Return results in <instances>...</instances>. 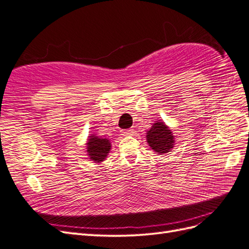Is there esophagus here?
<instances>
[{"mask_svg":"<svg viewBox=\"0 0 249 249\" xmlns=\"http://www.w3.org/2000/svg\"><path fill=\"white\" fill-rule=\"evenodd\" d=\"M133 129H129V130H123L122 133L123 135H132L133 134Z\"/></svg>","mask_w":249,"mask_h":249,"instance_id":"obj_1","label":"esophagus"}]
</instances>
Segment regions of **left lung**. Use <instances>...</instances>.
Instances as JSON below:
<instances>
[{"instance_id": "8db88e82", "label": "left lung", "mask_w": 249, "mask_h": 249, "mask_svg": "<svg viewBox=\"0 0 249 249\" xmlns=\"http://www.w3.org/2000/svg\"><path fill=\"white\" fill-rule=\"evenodd\" d=\"M146 140L152 149L160 155L170 152L175 144V136L163 122H157L153 124L146 133Z\"/></svg>"}]
</instances>
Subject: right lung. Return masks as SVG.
<instances>
[{
  "instance_id": "1",
  "label": "right lung",
  "mask_w": 249,
  "mask_h": 249,
  "mask_svg": "<svg viewBox=\"0 0 249 249\" xmlns=\"http://www.w3.org/2000/svg\"><path fill=\"white\" fill-rule=\"evenodd\" d=\"M86 144L89 159L95 163H101L106 159L111 149V143L108 139L97 137L95 135L89 136Z\"/></svg>"
}]
</instances>
